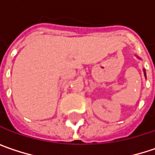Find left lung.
Wrapping results in <instances>:
<instances>
[{
    "label": "left lung",
    "instance_id": "left-lung-1",
    "mask_svg": "<svg viewBox=\"0 0 155 155\" xmlns=\"http://www.w3.org/2000/svg\"><path fill=\"white\" fill-rule=\"evenodd\" d=\"M137 58H138V59H141V58H140V57H138V56H137ZM143 74H144V77L146 78V74H145V70H144V69H143Z\"/></svg>",
    "mask_w": 155,
    "mask_h": 155
}]
</instances>
